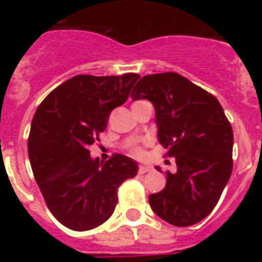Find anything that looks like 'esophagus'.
Returning <instances> with one entry per match:
<instances>
[{
    "label": "esophagus",
    "mask_w": 262,
    "mask_h": 262,
    "mask_svg": "<svg viewBox=\"0 0 262 262\" xmlns=\"http://www.w3.org/2000/svg\"><path fill=\"white\" fill-rule=\"evenodd\" d=\"M151 170H152V167H149V166H140L139 167L140 174H145V172H149Z\"/></svg>",
    "instance_id": "esophagus-1"
}]
</instances>
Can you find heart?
<instances>
[{"instance_id": "obj_1", "label": "heart", "mask_w": 262, "mask_h": 262, "mask_svg": "<svg viewBox=\"0 0 262 262\" xmlns=\"http://www.w3.org/2000/svg\"><path fill=\"white\" fill-rule=\"evenodd\" d=\"M130 155L135 156V158H143L144 155L143 147H141V145H135V147H132Z\"/></svg>"}]
</instances>
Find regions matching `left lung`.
<instances>
[{
    "label": "left lung",
    "mask_w": 262,
    "mask_h": 262,
    "mask_svg": "<svg viewBox=\"0 0 262 262\" xmlns=\"http://www.w3.org/2000/svg\"><path fill=\"white\" fill-rule=\"evenodd\" d=\"M130 96L154 104L159 143L177 163L163 190L149 195L152 211L178 227L199 223L213 211L231 177L234 135L223 107L174 72L144 76Z\"/></svg>",
    "instance_id": "obj_1"
}]
</instances>
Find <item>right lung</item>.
<instances>
[{"label": "right lung", "instance_id": "1", "mask_svg": "<svg viewBox=\"0 0 262 262\" xmlns=\"http://www.w3.org/2000/svg\"><path fill=\"white\" fill-rule=\"evenodd\" d=\"M136 73L79 75L53 90L31 123L28 156L35 181L54 217L87 231L106 222L118 203V187L137 175V163L115 154L106 163L92 159L110 113L126 102Z\"/></svg>", "mask_w": 262, "mask_h": 262}]
</instances>
